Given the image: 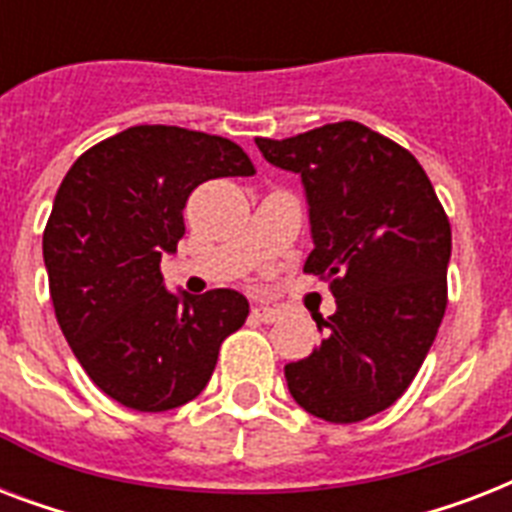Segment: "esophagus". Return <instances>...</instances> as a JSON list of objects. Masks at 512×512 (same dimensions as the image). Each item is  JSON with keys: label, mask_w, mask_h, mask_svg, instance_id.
Listing matches in <instances>:
<instances>
[{"label": "esophagus", "mask_w": 512, "mask_h": 512, "mask_svg": "<svg viewBox=\"0 0 512 512\" xmlns=\"http://www.w3.org/2000/svg\"><path fill=\"white\" fill-rule=\"evenodd\" d=\"M252 319L263 321V324H273V321H279V311L265 308V305H255V308H252Z\"/></svg>", "instance_id": "1"}]
</instances>
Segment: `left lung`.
Returning <instances> with one entry per match:
<instances>
[{"label": "left lung", "mask_w": 512, "mask_h": 512, "mask_svg": "<svg viewBox=\"0 0 512 512\" xmlns=\"http://www.w3.org/2000/svg\"><path fill=\"white\" fill-rule=\"evenodd\" d=\"M265 162L303 180L313 249L305 271L329 281L327 337L284 366L289 393L327 422H358L404 396L446 311L452 228L406 148L358 122L255 140Z\"/></svg>", "instance_id": "8db88e82"}]
</instances>
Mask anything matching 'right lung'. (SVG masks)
<instances>
[{"mask_svg": "<svg viewBox=\"0 0 512 512\" xmlns=\"http://www.w3.org/2000/svg\"><path fill=\"white\" fill-rule=\"evenodd\" d=\"M249 175L255 167L231 140L140 124L84 151L63 177L42 239L50 297L82 369L119 404H188L247 321L236 289L170 292L159 263L177 252L196 185Z\"/></svg>", "mask_w": 512, "mask_h": 512, "instance_id": "obj_1", "label": "right lung"}]
</instances>
